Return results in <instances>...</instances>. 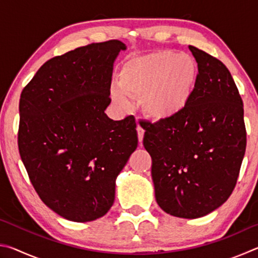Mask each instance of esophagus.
Returning a JSON list of instances; mask_svg holds the SVG:
<instances>
[{"label":"esophagus","instance_id":"1","mask_svg":"<svg viewBox=\"0 0 258 258\" xmlns=\"http://www.w3.org/2000/svg\"><path fill=\"white\" fill-rule=\"evenodd\" d=\"M137 131H138V138H139V141H140V142H142L143 137H145V130H143L140 125H138Z\"/></svg>","mask_w":258,"mask_h":258}]
</instances>
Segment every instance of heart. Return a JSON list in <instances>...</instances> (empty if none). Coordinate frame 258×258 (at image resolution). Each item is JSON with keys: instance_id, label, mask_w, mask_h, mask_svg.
<instances>
[{"instance_id": "obj_1", "label": "heart", "mask_w": 258, "mask_h": 258, "mask_svg": "<svg viewBox=\"0 0 258 258\" xmlns=\"http://www.w3.org/2000/svg\"><path fill=\"white\" fill-rule=\"evenodd\" d=\"M196 60L172 50L130 56L121 63L118 87L110 91L112 102L126 110L128 98H141V108L152 120H168L189 106L198 82Z\"/></svg>"}]
</instances>
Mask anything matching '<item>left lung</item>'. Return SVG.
<instances>
[{
  "label": "left lung",
  "instance_id": "left-lung-1",
  "mask_svg": "<svg viewBox=\"0 0 258 258\" xmlns=\"http://www.w3.org/2000/svg\"><path fill=\"white\" fill-rule=\"evenodd\" d=\"M199 76L189 106L146 125L157 204L183 218L207 215L232 194L246 151L243 104L225 64L190 45Z\"/></svg>",
  "mask_w": 258,
  "mask_h": 258
}]
</instances>
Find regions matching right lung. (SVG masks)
<instances>
[{
  "label": "right lung",
  "instance_id": "obj_1",
  "mask_svg": "<svg viewBox=\"0 0 258 258\" xmlns=\"http://www.w3.org/2000/svg\"><path fill=\"white\" fill-rule=\"evenodd\" d=\"M124 43H92L47 60L24 87L18 148L38 197L74 222L103 216L138 147L133 116L112 120V63Z\"/></svg>",
  "mask_w": 258,
  "mask_h": 258
}]
</instances>
